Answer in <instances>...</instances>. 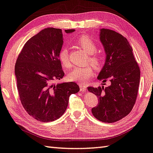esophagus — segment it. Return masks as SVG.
<instances>
[{
  "instance_id": "1",
  "label": "esophagus",
  "mask_w": 153,
  "mask_h": 153,
  "mask_svg": "<svg viewBox=\"0 0 153 153\" xmlns=\"http://www.w3.org/2000/svg\"><path fill=\"white\" fill-rule=\"evenodd\" d=\"M79 86L80 88V91H85L87 90V85L84 84H79Z\"/></svg>"
}]
</instances>
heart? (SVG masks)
<instances>
[{
	"label": "heart",
	"instance_id": "obj_1",
	"mask_svg": "<svg viewBox=\"0 0 153 153\" xmlns=\"http://www.w3.org/2000/svg\"><path fill=\"white\" fill-rule=\"evenodd\" d=\"M76 43L77 46L90 54L89 56V60L94 66H100L102 58L99 54L95 53L97 50V45L93 40L87 36H82L77 39ZM59 59L64 68L69 69L71 67V62L69 59L68 48L64 47L61 49L59 53ZM93 74L94 70L92 68L90 65H86L84 67L74 68L69 73L68 79L71 82L84 83L87 82L93 76Z\"/></svg>",
	"mask_w": 153,
	"mask_h": 153
}]
</instances>
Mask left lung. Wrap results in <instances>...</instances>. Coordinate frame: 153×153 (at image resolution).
<instances>
[{
	"mask_svg": "<svg viewBox=\"0 0 153 153\" xmlns=\"http://www.w3.org/2000/svg\"><path fill=\"white\" fill-rule=\"evenodd\" d=\"M100 39L106 57L98 79L109 80L111 84L88 89L98 98V104L91 109L94 117L112 123L131 112L138 95L140 71L126 38L114 30L102 29Z\"/></svg>",
	"mask_w": 153,
	"mask_h": 153,
	"instance_id": "obj_1",
	"label": "left lung"
}]
</instances>
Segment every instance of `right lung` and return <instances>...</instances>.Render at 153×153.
I'll list each match as a JSON object with an SVG mask.
<instances>
[{"label":"right lung","instance_id":"add662e5","mask_svg":"<svg viewBox=\"0 0 153 153\" xmlns=\"http://www.w3.org/2000/svg\"><path fill=\"white\" fill-rule=\"evenodd\" d=\"M63 43L60 29H43L27 41L16 62L15 74L21 104L30 116L43 123L60 118L69 96L79 90L73 82L54 84L65 75L59 59Z\"/></svg>","mask_w":153,"mask_h":153}]
</instances>
